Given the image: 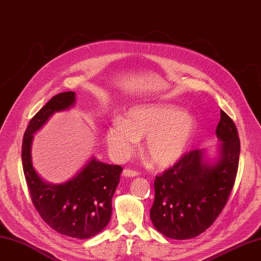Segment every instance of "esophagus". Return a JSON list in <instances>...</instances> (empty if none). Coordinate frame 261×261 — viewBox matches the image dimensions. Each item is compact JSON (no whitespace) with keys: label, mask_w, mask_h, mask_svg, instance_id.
Listing matches in <instances>:
<instances>
[{"label":"esophagus","mask_w":261,"mask_h":261,"mask_svg":"<svg viewBox=\"0 0 261 261\" xmlns=\"http://www.w3.org/2000/svg\"><path fill=\"white\" fill-rule=\"evenodd\" d=\"M122 175L124 177H136L139 175V173L136 172V171H132V170H129V169H124L123 172H122Z\"/></svg>","instance_id":"1"}]
</instances>
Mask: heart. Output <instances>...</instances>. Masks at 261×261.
I'll list each match as a JSON object with an SVG mask.
<instances>
[{
  "label": "heart",
  "instance_id": "heart-1",
  "mask_svg": "<svg viewBox=\"0 0 261 261\" xmlns=\"http://www.w3.org/2000/svg\"><path fill=\"white\" fill-rule=\"evenodd\" d=\"M196 131V119L173 105L156 103L133 107L124 119H116L106 132V142L118 160L129 158L139 140L158 168H169L181 160Z\"/></svg>",
  "mask_w": 261,
  "mask_h": 261
}]
</instances>
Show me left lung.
<instances>
[{
	"mask_svg": "<svg viewBox=\"0 0 261 261\" xmlns=\"http://www.w3.org/2000/svg\"><path fill=\"white\" fill-rule=\"evenodd\" d=\"M215 156L195 150L154 179L150 218L165 237L184 240L204 232L223 211L235 183L240 141L232 120L220 110Z\"/></svg>",
	"mask_w": 261,
	"mask_h": 261,
	"instance_id": "left-lung-1",
	"label": "left lung"
}]
</instances>
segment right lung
<instances>
[{"instance_id":"obj_1","label":"right lung","mask_w":261,"mask_h":261,"mask_svg":"<svg viewBox=\"0 0 261 261\" xmlns=\"http://www.w3.org/2000/svg\"><path fill=\"white\" fill-rule=\"evenodd\" d=\"M76 103V93L67 91L53 97L28 125L22 144V163L30 194L45 223L62 235L88 239L101 231L111 218V200L122 168L106 164L91 156L75 175L63 183H49L33 166L32 142L56 112L69 110Z\"/></svg>"}]
</instances>
